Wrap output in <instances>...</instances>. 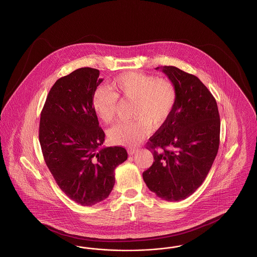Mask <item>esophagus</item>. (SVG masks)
Returning a JSON list of instances; mask_svg holds the SVG:
<instances>
[{
	"label": "esophagus",
	"instance_id": "1",
	"mask_svg": "<svg viewBox=\"0 0 257 257\" xmlns=\"http://www.w3.org/2000/svg\"><path fill=\"white\" fill-rule=\"evenodd\" d=\"M138 151H139L138 148H129V149H128V154L134 155L135 153H137Z\"/></svg>",
	"mask_w": 257,
	"mask_h": 257
}]
</instances>
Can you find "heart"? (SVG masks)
Here are the masks:
<instances>
[{"label":"heart","instance_id":"heart-1","mask_svg":"<svg viewBox=\"0 0 257 257\" xmlns=\"http://www.w3.org/2000/svg\"><path fill=\"white\" fill-rule=\"evenodd\" d=\"M100 87L92 95V108L105 124L113 123L118 97L134 101L133 121L115 125L109 130L111 143L133 146L139 144L151 129L163 126L173 113L179 97L178 88L168 78L153 74L129 72L119 74Z\"/></svg>","mask_w":257,"mask_h":257}]
</instances>
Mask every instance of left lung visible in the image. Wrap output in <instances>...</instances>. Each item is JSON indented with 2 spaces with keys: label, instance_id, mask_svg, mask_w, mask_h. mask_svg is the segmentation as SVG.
<instances>
[{
  "label": "left lung",
  "instance_id": "8db88e82",
  "mask_svg": "<svg viewBox=\"0 0 257 257\" xmlns=\"http://www.w3.org/2000/svg\"><path fill=\"white\" fill-rule=\"evenodd\" d=\"M159 69L176 84L179 97L147 143L155 162L143 177L158 197L177 202L193 194L208 174L219 149L220 115L215 98L197 76L173 66Z\"/></svg>",
  "mask_w": 257,
  "mask_h": 257
}]
</instances>
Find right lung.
I'll use <instances>...</instances> for the list:
<instances>
[{
  "label": "right lung",
  "instance_id": "obj_1",
  "mask_svg": "<svg viewBox=\"0 0 257 257\" xmlns=\"http://www.w3.org/2000/svg\"><path fill=\"white\" fill-rule=\"evenodd\" d=\"M102 81L98 70L77 69L54 83L41 112L45 163L62 191L81 205H95L109 196L114 169L128 157L120 146L99 148L105 134L92 95Z\"/></svg>",
  "mask_w": 257,
  "mask_h": 257
}]
</instances>
